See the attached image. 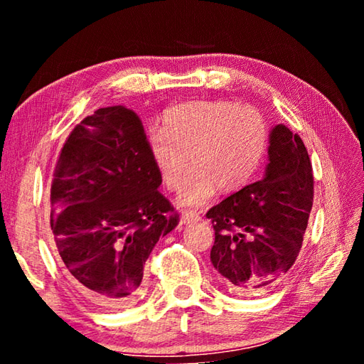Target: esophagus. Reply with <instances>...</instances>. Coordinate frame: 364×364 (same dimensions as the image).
<instances>
[{
	"label": "esophagus",
	"instance_id": "obj_1",
	"mask_svg": "<svg viewBox=\"0 0 364 364\" xmlns=\"http://www.w3.org/2000/svg\"><path fill=\"white\" fill-rule=\"evenodd\" d=\"M200 220V215L196 213L193 210H186L181 213L180 217V225H189V223H196V221Z\"/></svg>",
	"mask_w": 364,
	"mask_h": 364
}]
</instances>
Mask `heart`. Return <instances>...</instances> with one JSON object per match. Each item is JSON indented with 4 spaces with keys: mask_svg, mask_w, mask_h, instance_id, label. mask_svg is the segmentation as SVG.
I'll use <instances>...</instances> for the list:
<instances>
[{
    "mask_svg": "<svg viewBox=\"0 0 364 364\" xmlns=\"http://www.w3.org/2000/svg\"><path fill=\"white\" fill-rule=\"evenodd\" d=\"M268 146V128L255 107L208 100L178 104L165 110L162 128L151 127L146 147L160 181L168 191L181 184L178 202L202 205L215 191L236 193L260 167Z\"/></svg>",
    "mask_w": 364,
    "mask_h": 364,
    "instance_id": "1",
    "label": "heart"
}]
</instances>
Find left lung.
I'll return each mask as SVG.
<instances>
[{
    "label": "left lung",
    "mask_w": 364,
    "mask_h": 364,
    "mask_svg": "<svg viewBox=\"0 0 364 364\" xmlns=\"http://www.w3.org/2000/svg\"><path fill=\"white\" fill-rule=\"evenodd\" d=\"M260 181L207 212L215 230L210 262L230 292L271 291L297 258L313 205V170L300 136L274 125Z\"/></svg>",
    "instance_id": "obj_1"
}]
</instances>
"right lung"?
I'll return each instance as SVG.
<instances>
[{"mask_svg":"<svg viewBox=\"0 0 364 364\" xmlns=\"http://www.w3.org/2000/svg\"><path fill=\"white\" fill-rule=\"evenodd\" d=\"M138 115L97 109L73 128L51 184V230L67 278L85 297L120 310L143 292L144 263L178 223Z\"/></svg>","mask_w":364,"mask_h":364,"instance_id":"obj_1","label":"right lung"}]
</instances>
